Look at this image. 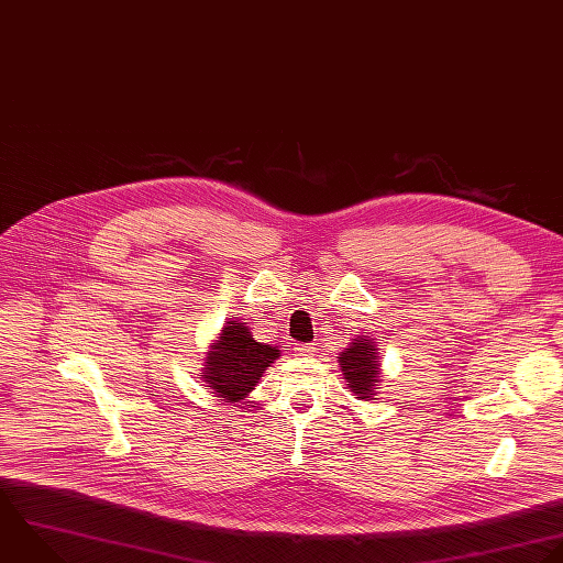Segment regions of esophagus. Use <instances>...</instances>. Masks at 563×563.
<instances>
[{
    "instance_id": "34e87169",
    "label": "esophagus",
    "mask_w": 563,
    "mask_h": 563,
    "mask_svg": "<svg viewBox=\"0 0 563 563\" xmlns=\"http://www.w3.org/2000/svg\"><path fill=\"white\" fill-rule=\"evenodd\" d=\"M294 351H296V355H302V357H307V355H313V351H316V349H313L311 344H298Z\"/></svg>"
}]
</instances>
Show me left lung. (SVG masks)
Listing matches in <instances>:
<instances>
[{
  "instance_id": "1",
  "label": "left lung",
  "mask_w": 563,
  "mask_h": 563,
  "mask_svg": "<svg viewBox=\"0 0 563 563\" xmlns=\"http://www.w3.org/2000/svg\"><path fill=\"white\" fill-rule=\"evenodd\" d=\"M340 371L346 379V388L360 401H373L382 377L379 349L368 335H357L338 357Z\"/></svg>"
}]
</instances>
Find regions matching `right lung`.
I'll return each mask as SVG.
<instances>
[{
  "label": "right lung",
  "instance_id": "right-lung-1",
  "mask_svg": "<svg viewBox=\"0 0 563 563\" xmlns=\"http://www.w3.org/2000/svg\"><path fill=\"white\" fill-rule=\"evenodd\" d=\"M278 357V346L256 342L245 322L230 318L208 346L199 379L221 401L236 404L256 388Z\"/></svg>",
  "mask_w": 563,
  "mask_h": 563
}]
</instances>
